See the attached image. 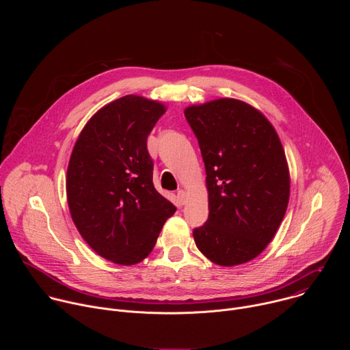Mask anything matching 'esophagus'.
I'll list each match as a JSON object with an SVG mask.
<instances>
[{"mask_svg":"<svg viewBox=\"0 0 350 350\" xmlns=\"http://www.w3.org/2000/svg\"><path fill=\"white\" fill-rule=\"evenodd\" d=\"M177 201L180 202V205H184L187 202V193H185V191H183V189L177 191Z\"/></svg>","mask_w":350,"mask_h":350,"instance_id":"34e87169","label":"esophagus"}]
</instances>
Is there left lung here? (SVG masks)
I'll list each match as a JSON object with an SVG mask.
<instances>
[{
    "mask_svg": "<svg viewBox=\"0 0 350 350\" xmlns=\"http://www.w3.org/2000/svg\"><path fill=\"white\" fill-rule=\"evenodd\" d=\"M206 169L209 217L193 239L211 262L231 267L259 256L289 201V169L267 118L239 99L184 109Z\"/></svg>",
    "mask_w": 350,
    "mask_h": 350,
    "instance_id": "1",
    "label": "left lung"
}]
</instances>
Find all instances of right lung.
Instances as JSON below:
<instances>
[{
	"label": "right lung",
	"mask_w": 350,
	"mask_h": 350,
	"mask_svg": "<svg viewBox=\"0 0 350 350\" xmlns=\"http://www.w3.org/2000/svg\"><path fill=\"white\" fill-rule=\"evenodd\" d=\"M166 112L162 103L126 95L83 127L69 159L72 220L94 251L116 265L144 260L176 206L154 187L146 138Z\"/></svg>",
	"instance_id": "add662e5"
}]
</instances>
